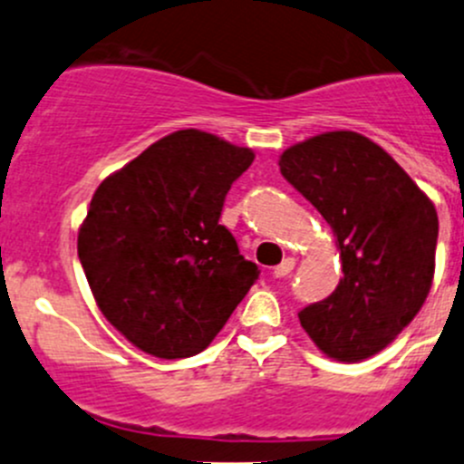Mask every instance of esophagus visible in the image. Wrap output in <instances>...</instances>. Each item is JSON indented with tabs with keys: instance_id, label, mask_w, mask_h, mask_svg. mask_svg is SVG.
<instances>
[{
	"instance_id": "1",
	"label": "esophagus",
	"mask_w": 464,
	"mask_h": 464,
	"mask_svg": "<svg viewBox=\"0 0 464 464\" xmlns=\"http://www.w3.org/2000/svg\"><path fill=\"white\" fill-rule=\"evenodd\" d=\"M294 265H296V260H294V258H285L278 266H274V276H276V278H285V276L292 274Z\"/></svg>"
}]
</instances>
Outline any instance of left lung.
Segmentation results:
<instances>
[{
	"instance_id": "obj_1",
	"label": "left lung",
	"mask_w": 464,
	"mask_h": 464,
	"mask_svg": "<svg viewBox=\"0 0 464 464\" xmlns=\"http://www.w3.org/2000/svg\"><path fill=\"white\" fill-rule=\"evenodd\" d=\"M280 172L330 224L343 278L298 312L336 362H363L420 312L435 271L438 213L404 168L363 134L339 130L292 145Z\"/></svg>"
}]
</instances>
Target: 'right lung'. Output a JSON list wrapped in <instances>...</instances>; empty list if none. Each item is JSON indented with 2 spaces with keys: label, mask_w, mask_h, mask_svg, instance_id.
Returning <instances> with one entry per match:
<instances>
[{
  "label": "right lung",
  "mask_w": 464,
  "mask_h": 464,
  "mask_svg": "<svg viewBox=\"0 0 464 464\" xmlns=\"http://www.w3.org/2000/svg\"><path fill=\"white\" fill-rule=\"evenodd\" d=\"M254 150L179 130L143 150L93 193L78 258L98 310L143 353H202L258 280L219 224Z\"/></svg>",
  "instance_id": "add662e5"
}]
</instances>
